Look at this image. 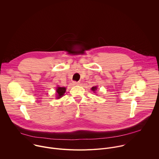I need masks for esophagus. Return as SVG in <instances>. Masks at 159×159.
<instances>
[{
	"instance_id": "34e87169",
	"label": "esophagus",
	"mask_w": 159,
	"mask_h": 159,
	"mask_svg": "<svg viewBox=\"0 0 159 159\" xmlns=\"http://www.w3.org/2000/svg\"><path fill=\"white\" fill-rule=\"evenodd\" d=\"M73 84H74V85H79V84H80V82H76V81H74Z\"/></svg>"
}]
</instances>
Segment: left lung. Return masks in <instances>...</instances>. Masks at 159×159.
Segmentation results:
<instances>
[{"instance_id": "8db88e82", "label": "left lung", "mask_w": 159, "mask_h": 159, "mask_svg": "<svg viewBox=\"0 0 159 159\" xmlns=\"http://www.w3.org/2000/svg\"><path fill=\"white\" fill-rule=\"evenodd\" d=\"M91 89L92 90H93V91H95V90L97 89V87H93Z\"/></svg>"}]
</instances>
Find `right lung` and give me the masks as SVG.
Listing matches in <instances>:
<instances>
[{"label": "right lung", "instance_id": "right-lung-1", "mask_svg": "<svg viewBox=\"0 0 159 159\" xmlns=\"http://www.w3.org/2000/svg\"><path fill=\"white\" fill-rule=\"evenodd\" d=\"M66 89L65 87H58L57 89V93L58 94V98H60V97H62L63 95H64V93H65Z\"/></svg>", "mask_w": 159, "mask_h": 159}]
</instances>
